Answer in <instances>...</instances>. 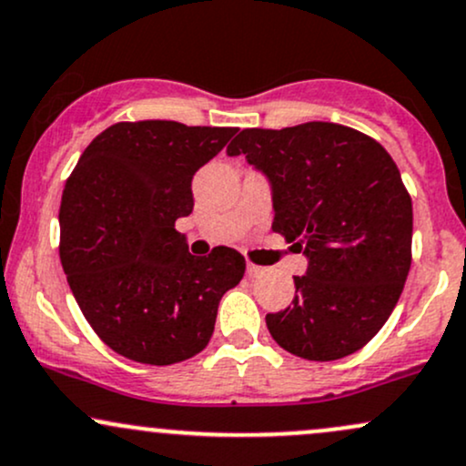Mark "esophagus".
I'll use <instances>...</instances> for the list:
<instances>
[{"label": "esophagus", "mask_w": 466, "mask_h": 466, "mask_svg": "<svg viewBox=\"0 0 466 466\" xmlns=\"http://www.w3.org/2000/svg\"><path fill=\"white\" fill-rule=\"evenodd\" d=\"M265 267H260V265H254V263H248V276H251V278H256V276H263L265 274Z\"/></svg>", "instance_id": "obj_1"}]
</instances>
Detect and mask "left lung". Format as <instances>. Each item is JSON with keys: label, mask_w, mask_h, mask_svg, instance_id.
<instances>
[{"label": "left lung", "mask_w": 466, "mask_h": 466, "mask_svg": "<svg viewBox=\"0 0 466 466\" xmlns=\"http://www.w3.org/2000/svg\"><path fill=\"white\" fill-rule=\"evenodd\" d=\"M245 155L274 190L271 229L309 258L296 298L265 322L280 349L309 361L352 355L388 322L411 265V197L374 137L335 125L243 129Z\"/></svg>", "instance_id": "left-lung-1"}]
</instances>
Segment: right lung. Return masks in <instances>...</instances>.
Listing matches in <instances>:
<instances>
[{
    "label": "right lung",
    "mask_w": 466,
    "mask_h": 466,
    "mask_svg": "<svg viewBox=\"0 0 466 466\" xmlns=\"http://www.w3.org/2000/svg\"><path fill=\"white\" fill-rule=\"evenodd\" d=\"M238 129L116 122L80 155L58 210L63 271L94 333L137 363L170 366L210 341L223 293L245 274L232 248L188 254L175 229L192 175Z\"/></svg>",
    "instance_id": "obj_1"
}]
</instances>
